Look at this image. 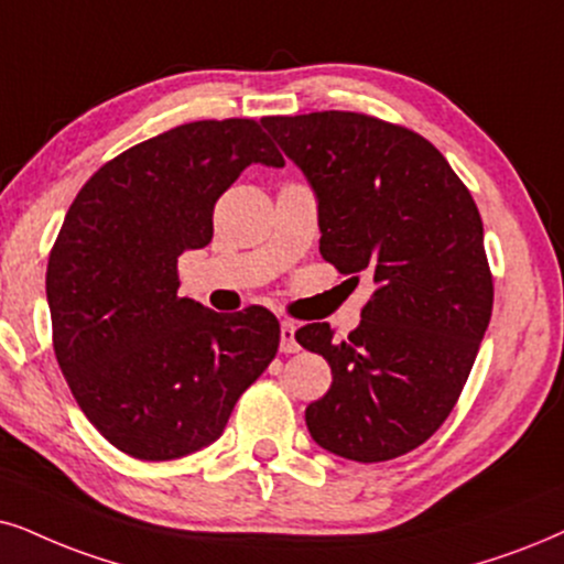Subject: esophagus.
Masks as SVG:
<instances>
[{
    "label": "esophagus",
    "mask_w": 564,
    "mask_h": 564,
    "mask_svg": "<svg viewBox=\"0 0 564 564\" xmlns=\"http://www.w3.org/2000/svg\"><path fill=\"white\" fill-rule=\"evenodd\" d=\"M281 351L283 354H296L299 351L296 323H291V319H283V323H281Z\"/></svg>",
    "instance_id": "1"
}]
</instances>
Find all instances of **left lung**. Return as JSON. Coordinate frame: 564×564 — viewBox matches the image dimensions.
Returning <instances> with one entry per match:
<instances>
[{"label":"left lung","instance_id":"8db88e82","mask_svg":"<svg viewBox=\"0 0 564 564\" xmlns=\"http://www.w3.org/2000/svg\"><path fill=\"white\" fill-rule=\"evenodd\" d=\"M262 127L315 189L319 254L375 283L346 340L327 323L296 330L333 372L306 430L348 460L411 453L451 416L491 317L479 208L445 155L401 124L315 111Z\"/></svg>","mask_w":564,"mask_h":564}]
</instances>
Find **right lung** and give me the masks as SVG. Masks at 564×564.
Returning a JSON list of instances; mask_svg holds the SVG:
<instances>
[{
    "label": "right lung",
    "mask_w": 564,
    "mask_h": 564,
    "mask_svg": "<svg viewBox=\"0 0 564 564\" xmlns=\"http://www.w3.org/2000/svg\"><path fill=\"white\" fill-rule=\"evenodd\" d=\"M249 163L283 166L254 119H205L104 163L77 192L46 268L54 354L88 422L138 460L220 437L275 359L265 306L218 315L180 296L176 262L213 239V208Z\"/></svg>",
    "instance_id": "right-lung-1"
}]
</instances>
